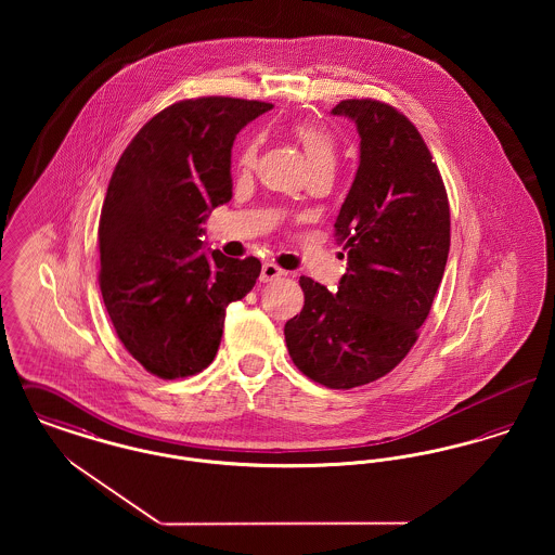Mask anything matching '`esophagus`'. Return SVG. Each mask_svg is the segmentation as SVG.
Segmentation results:
<instances>
[{
  "label": "esophagus",
  "instance_id": "1",
  "mask_svg": "<svg viewBox=\"0 0 555 555\" xmlns=\"http://www.w3.org/2000/svg\"><path fill=\"white\" fill-rule=\"evenodd\" d=\"M281 276H285V270H283V268H279V266L272 264V262H266V264L262 266V274H260V281H262V283H270V281L281 279Z\"/></svg>",
  "mask_w": 555,
  "mask_h": 555
}]
</instances>
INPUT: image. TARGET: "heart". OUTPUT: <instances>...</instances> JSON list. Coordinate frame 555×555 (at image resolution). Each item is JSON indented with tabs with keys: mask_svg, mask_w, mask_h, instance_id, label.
Segmentation results:
<instances>
[{
	"mask_svg": "<svg viewBox=\"0 0 555 555\" xmlns=\"http://www.w3.org/2000/svg\"><path fill=\"white\" fill-rule=\"evenodd\" d=\"M295 137L301 143L312 168H318V166H333L335 168L337 141L324 127H318L312 122H299L295 127ZM256 156H258V141H249L241 152L238 164L243 168H251L254 162H256Z\"/></svg>",
	"mask_w": 555,
	"mask_h": 555,
	"instance_id": "b5f03b06",
	"label": "heart"
}]
</instances>
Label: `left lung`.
Listing matches in <instances>:
<instances>
[{"instance_id":"1","label":"left lung","mask_w":555,"mask_h":555,"mask_svg":"<svg viewBox=\"0 0 555 555\" xmlns=\"http://www.w3.org/2000/svg\"><path fill=\"white\" fill-rule=\"evenodd\" d=\"M333 114L360 132V166L335 222L347 249L337 293L299 279L304 308L285 324L291 360L328 389L372 383L408 356L449 254V202L423 134L399 109L344 100Z\"/></svg>"}]
</instances>
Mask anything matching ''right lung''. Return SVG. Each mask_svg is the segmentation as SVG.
<instances>
[{
	"instance_id": "1",
	"label": "right lung",
	"mask_w": 555,
	"mask_h": 555,
	"mask_svg": "<svg viewBox=\"0 0 555 555\" xmlns=\"http://www.w3.org/2000/svg\"><path fill=\"white\" fill-rule=\"evenodd\" d=\"M272 104L195 98L147 120L118 159L100 216V289L118 339L159 378L208 369L229 304L256 285L258 258L202 249L206 211L233 197L231 147Z\"/></svg>"
}]
</instances>
